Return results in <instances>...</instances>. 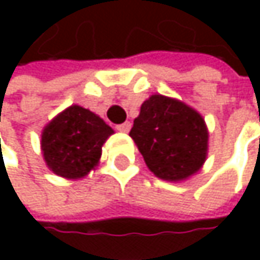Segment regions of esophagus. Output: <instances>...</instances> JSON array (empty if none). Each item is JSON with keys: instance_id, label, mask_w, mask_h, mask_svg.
Listing matches in <instances>:
<instances>
[{"instance_id": "34e87169", "label": "esophagus", "mask_w": 260, "mask_h": 260, "mask_svg": "<svg viewBox=\"0 0 260 260\" xmlns=\"http://www.w3.org/2000/svg\"><path fill=\"white\" fill-rule=\"evenodd\" d=\"M117 131H119V132H125V134H126V132H129V131H131V122H125V123L119 125V126H117Z\"/></svg>"}]
</instances>
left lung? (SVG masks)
<instances>
[{
  "label": "left lung",
  "instance_id": "8db88e82",
  "mask_svg": "<svg viewBox=\"0 0 260 260\" xmlns=\"http://www.w3.org/2000/svg\"><path fill=\"white\" fill-rule=\"evenodd\" d=\"M129 135L147 169L162 181H186L208 158L205 119L175 98L155 93L146 99Z\"/></svg>",
  "mask_w": 260,
  "mask_h": 260
}]
</instances>
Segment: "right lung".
<instances>
[{"label":"right lung","instance_id":"obj_1","mask_svg":"<svg viewBox=\"0 0 260 260\" xmlns=\"http://www.w3.org/2000/svg\"><path fill=\"white\" fill-rule=\"evenodd\" d=\"M114 131L81 105L58 113L42 131L40 149L48 169L64 179H81L96 169L102 146Z\"/></svg>","mask_w":260,"mask_h":260}]
</instances>
